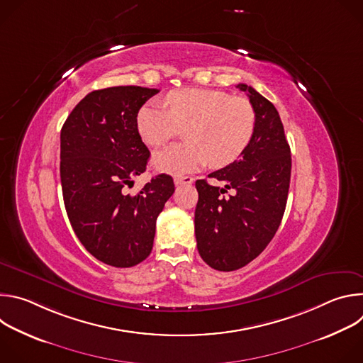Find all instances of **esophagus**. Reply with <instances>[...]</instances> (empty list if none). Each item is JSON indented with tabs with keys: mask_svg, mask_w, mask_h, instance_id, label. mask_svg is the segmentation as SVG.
Segmentation results:
<instances>
[{
	"mask_svg": "<svg viewBox=\"0 0 363 363\" xmlns=\"http://www.w3.org/2000/svg\"><path fill=\"white\" fill-rule=\"evenodd\" d=\"M174 182H175V185L179 186V185H189L194 182V179L191 177H175Z\"/></svg>",
	"mask_w": 363,
	"mask_h": 363,
	"instance_id": "obj_1",
	"label": "esophagus"
}]
</instances>
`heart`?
Returning a JSON list of instances; mask_svg holds the SVG:
<instances>
[{
  "mask_svg": "<svg viewBox=\"0 0 363 363\" xmlns=\"http://www.w3.org/2000/svg\"><path fill=\"white\" fill-rule=\"evenodd\" d=\"M168 109L146 103L136 115L142 140L153 147L167 145L185 128L184 145L155 153L152 165L168 174H186L211 164L224 168L245 152L255 132V112L245 99L221 90L178 89L167 96Z\"/></svg>",
  "mask_w": 363,
  "mask_h": 363,
  "instance_id": "b5f03b06",
  "label": "heart"
}]
</instances>
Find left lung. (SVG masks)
<instances>
[{
	"mask_svg": "<svg viewBox=\"0 0 363 363\" xmlns=\"http://www.w3.org/2000/svg\"><path fill=\"white\" fill-rule=\"evenodd\" d=\"M235 87L247 93L255 112L252 140L235 162L208 175L224 182L223 188L205 179L195 182L198 252L218 272L247 266L273 240L286 210L291 174L290 146L277 109L251 86Z\"/></svg>",
	"mask_w": 363,
	"mask_h": 363,
	"instance_id": "left-lung-1",
	"label": "left lung"
}]
</instances>
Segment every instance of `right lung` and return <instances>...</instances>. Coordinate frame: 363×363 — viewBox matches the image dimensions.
Returning a JSON list of instances; mask_svg holds the SVG:
<instances>
[{
  "instance_id": "right-lung-1",
  "label": "right lung",
  "mask_w": 363,
  "mask_h": 363,
  "mask_svg": "<svg viewBox=\"0 0 363 363\" xmlns=\"http://www.w3.org/2000/svg\"><path fill=\"white\" fill-rule=\"evenodd\" d=\"M158 91L140 86L94 90L62 128L60 178L70 224L84 248L113 267H133L150 254L157 218L175 191L172 177L161 174L136 195L125 192L149 160L136 115Z\"/></svg>"
}]
</instances>
